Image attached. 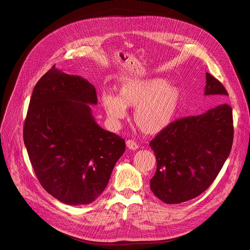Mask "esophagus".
I'll use <instances>...</instances> for the list:
<instances>
[{"label":"esophagus","instance_id":"34e87169","mask_svg":"<svg viewBox=\"0 0 250 250\" xmlns=\"http://www.w3.org/2000/svg\"><path fill=\"white\" fill-rule=\"evenodd\" d=\"M126 147L129 149H132V151H136V149L139 147V146L136 144V142L133 141V140H126Z\"/></svg>","mask_w":250,"mask_h":250}]
</instances>
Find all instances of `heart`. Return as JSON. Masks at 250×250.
<instances>
[{"mask_svg":"<svg viewBox=\"0 0 250 250\" xmlns=\"http://www.w3.org/2000/svg\"><path fill=\"white\" fill-rule=\"evenodd\" d=\"M182 99L181 90L160 77L125 83L117 96H102V104L109 123L116 126L126 117V108H135L133 118L139 130L154 135L174 121Z\"/></svg>","mask_w":250,"mask_h":250,"instance_id":"heart-1","label":"heart"}]
</instances>
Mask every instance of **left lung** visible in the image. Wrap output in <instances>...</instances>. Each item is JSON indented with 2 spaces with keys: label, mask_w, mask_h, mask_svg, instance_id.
<instances>
[{
  "label": "left lung",
  "mask_w": 250,
  "mask_h": 250,
  "mask_svg": "<svg viewBox=\"0 0 250 250\" xmlns=\"http://www.w3.org/2000/svg\"><path fill=\"white\" fill-rule=\"evenodd\" d=\"M204 95L228 93L222 83L206 73ZM232 140V110L226 104L201 115L174 121L149 142L157 160L151 179L154 195L167 204L182 203L201 195L229 156Z\"/></svg>",
  "instance_id": "1"
}]
</instances>
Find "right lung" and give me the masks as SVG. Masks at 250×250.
Returning a JSON list of instances; mask_svg holds the SVG:
<instances>
[{
  "instance_id": "add662e5",
  "label": "right lung",
  "mask_w": 250,
  "mask_h": 250,
  "mask_svg": "<svg viewBox=\"0 0 250 250\" xmlns=\"http://www.w3.org/2000/svg\"><path fill=\"white\" fill-rule=\"evenodd\" d=\"M94 85L53 66L35 84L24 125V144L42 187L69 205L93 202L125 151L118 135L92 115Z\"/></svg>"
}]
</instances>
